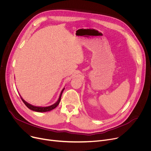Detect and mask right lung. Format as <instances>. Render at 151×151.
I'll return each mask as SVG.
<instances>
[{
    "label": "right lung",
    "mask_w": 151,
    "mask_h": 151,
    "mask_svg": "<svg viewBox=\"0 0 151 151\" xmlns=\"http://www.w3.org/2000/svg\"><path fill=\"white\" fill-rule=\"evenodd\" d=\"M64 89H65V88H63V89L62 90L58 100L56 102H55L54 104H53V105H51V106H49L41 107V106H36L32 105L29 104V103H27V101H26L21 97V98L22 101L24 102V104L26 105V106L28 108H29L30 109L32 110V111H37V112H40V113L47 112V111H50L52 110L53 109H54L55 108H56V107L58 106V105L59 104V103H60V99H61L62 93V92H63V90H64Z\"/></svg>",
    "instance_id": "add662e5"
}]
</instances>
